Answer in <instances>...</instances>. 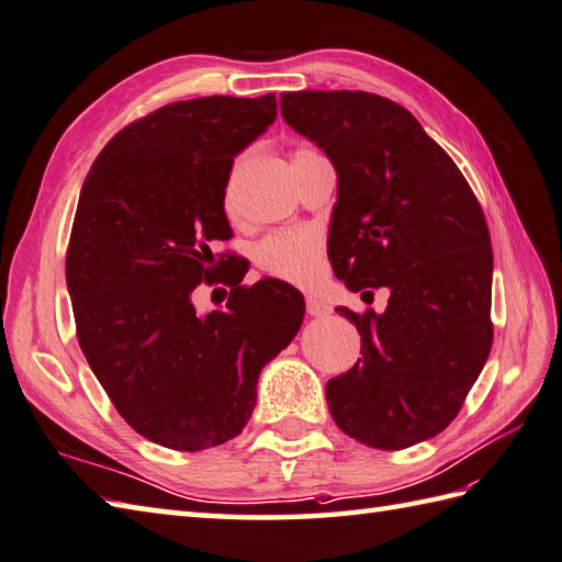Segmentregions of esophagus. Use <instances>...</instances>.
Returning <instances> with one entry per match:
<instances>
[{
  "label": "esophagus",
  "instance_id": "obj_1",
  "mask_svg": "<svg viewBox=\"0 0 562 562\" xmlns=\"http://www.w3.org/2000/svg\"><path fill=\"white\" fill-rule=\"evenodd\" d=\"M306 312H310L312 316H326V314H331V304L318 300V296H306Z\"/></svg>",
  "mask_w": 562,
  "mask_h": 562
}]
</instances>
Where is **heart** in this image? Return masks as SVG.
<instances>
[{"label":"heart","mask_w":562,"mask_h":562,"mask_svg":"<svg viewBox=\"0 0 562 562\" xmlns=\"http://www.w3.org/2000/svg\"><path fill=\"white\" fill-rule=\"evenodd\" d=\"M322 252L324 240L316 231L288 228L262 238L256 258L260 270H266L272 278L292 284H312L318 278V270H322Z\"/></svg>","instance_id":"b5f03b06"}]
</instances>
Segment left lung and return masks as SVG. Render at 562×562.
Segmentation results:
<instances>
[{
    "label": "left lung",
    "mask_w": 562,
    "mask_h": 562,
    "mask_svg": "<svg viewBox=\"0 0 562 562\" xmlns=\"http://www.w3.org/2000/svg\"><path fill=\"white\" fill-rule=\"evenodd\" d=\"M280 109L338 175L336 278L353 292L390 290L382 314L336 310L356 324L362 358L328 380V409L370 448L422 443L456 419L492 348L485 214L458 165L392 99L304 90L282 94Z\"/></svg>",
    "instance_id": "1"
}]
</instances>
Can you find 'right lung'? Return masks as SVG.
Wrapping results in <instances>:
<instances>
[{
	"label": "right lung",
	"instance_id": "right-lung-1",
	"mask_svg": "<svg viewBox=\"0 0 562 562\" xmlns=\"http://www.w3.org/2000/svg\"><path fill=\"white\" fill-rule=\"evenodd\" d=\"M274 116V94L165 104L121 128L82 184L65 258L77 340L116 412L158 446L204 450L244 431L260 370L302 326L292 284L244 288L212 252L231 238L234 158ZM200 281L229 284L226 311L193 310Z\"/></svg>",
	"mask_w": 562,
	"mask_h": 562
}]
</instances>
